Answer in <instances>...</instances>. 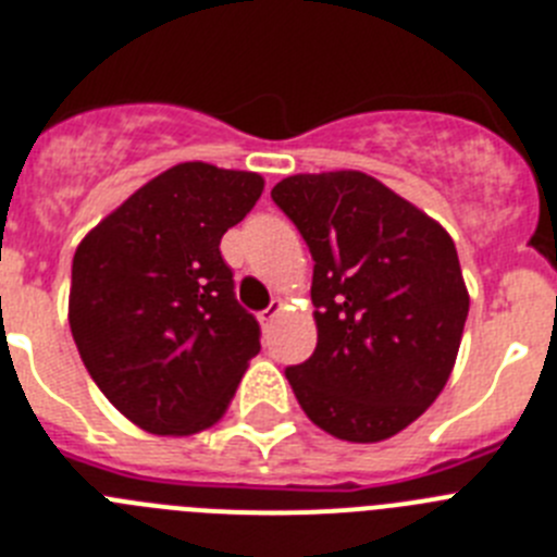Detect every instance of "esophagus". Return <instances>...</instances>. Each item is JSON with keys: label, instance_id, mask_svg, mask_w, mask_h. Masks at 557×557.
Segmentation results:
<instances>
[{"label": "esophagus", "instance_id": "1", "mask_svg": "<svg viewBox=\"0 0 557 557\" xmlns=\"http://www.w3.org/2000/svg\"><path fill=\"white\" fill-rule=\"evenodd\" d=\"M282 312H284V301L282 298H273V304H270V307L259 314V323H262L264 329H270L275 321H278V314Z\"/></svg>", "mask_w": 557, "mask_h": 557}]
</instances>
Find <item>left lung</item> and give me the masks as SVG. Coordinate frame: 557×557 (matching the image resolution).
<instances>
[{
  "mask_svg": "<svg viewBox=\"0 0 557 557\" xmlns=\"http://www.w3.org/2000/svg\"><path fill=\"white\" fill-rule=\"evenodd\" d=\"M275 206L314 259L318 346L287 368L312 424L351 444L410 426L460 351L469 289L446 228L359 170L289 175Z\"/></svg>",
  "mask_w": 557,
  "mask_h": 557,
  "instance_id": "obj_1",
  "label": "left lung"
}]
</instances>
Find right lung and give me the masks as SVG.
I'll use <instances>...</instances> for the list:
<instances>
[{
	"label": "right lung",
	"instance_id": "right-lung-1",
	"mask_svg": "<svg viewBox=\"0 0 557 557\" xmlns=\"http://www.w3.org/2000/svg\"><path fill=\"white\" fill-rule=\"evenodd\" d=\"M262 189L259 172L184 161L77 245L72 337L108 401L145 432L184 437L218 424L262 348L220 256Z\"/></svg>",
	"mask_w": 557,
	"mask_h": 557
}]
</instances>
